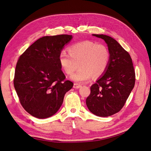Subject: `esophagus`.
<instances>
[{
  "mask_svg": "<svg viewBox=\"0 0 151 151\" xmlns=\"http://www.w3.org/2000/svg\"><path fill=\"white\" fill-rule=\"evenodd\" d=\"M81 86L80 85V84L77 83H74L73 87H74V88H79L81 87Z\"/></svg>",
  "mask_w": 151,
  "mask_h": 151,
  "instance_id": "obj_1",
  "label": "esophagus"
}]
</instances>
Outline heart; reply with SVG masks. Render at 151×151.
I'll use <instances>...</instances> for the list:
<instances>
[{"label":"heart","mask_w":151,"mask_h":151,"mask_svg":"<svg viewBox=\"0 0 151 151\" xmlns=\"http://www.w3.org/2000/svg\"><path fill=\"white\" fill-rule=\"evenodd\" d=\"M69 55L62 51L59 54V61L66 74L72 75L79 67L81 68L71 77L78 82H85L94 77H99L106 70L110 63V54L104 44L86 40L70 46Z\"/></svg>","instance_id":"obj_1"}]
</instances>
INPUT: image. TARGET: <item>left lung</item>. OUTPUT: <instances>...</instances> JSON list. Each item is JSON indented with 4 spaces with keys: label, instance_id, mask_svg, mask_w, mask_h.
Listing matches in <instances>:
<instances>
[{
    "label": "left lung",
    "instance_id": "left-lung-1",
    "mask_svg": "<svg viewBox=\"0 0 151 151\" xmlns=\"http://www.w3.org/2000/svg\"><path fill=\"white\" fill-rule=\"evenodd\" d=\"M93 35L106 42L110 59L104 75L90 87L86 105L95 115L106 117L124 106L134 87L135 71L129 54L115 40L104 35Z\"/></svg>",
    "mask_w": 151,
    "mask_h": 151
}]
</instances>
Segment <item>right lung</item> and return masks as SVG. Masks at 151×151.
<instances>
[{"mask_svg":"<svg viewBox=\"0 0 151 151\" xmlns=\"http://www.w3.org/2000/svg\"><path fill=\"white\" fill-rule=\"evenodd\" d=\"M72 35L46 36L36 41L20 55L14 85L22 106L37 118H49L61 107L64 95L73 87L65 80L59 56Z\"/></svg>","mask_w":151,"mask_h":151,"instance_id":"1","label":"right lung"}]
</instances>
